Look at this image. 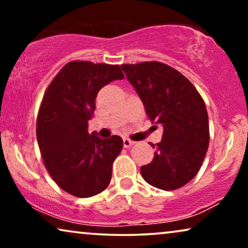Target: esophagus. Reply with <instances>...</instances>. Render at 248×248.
Listing matches in <instances>:
<instances>
[{"label":"esophagus","instance_id":"esophagus-1","mask_svg":"<svg viewBox=\"0 0 248 248\" xmlns=\"http://www.w3.org/2000/svg\"><path fill=\"white\" fill-rule=\"evenodd\" d=\"M134 144V142L133 141H131V140H128V139H124L123 140V145H124V148H126V149H128V148H131L132 145Z\"/></svg>","mask_w":248,"mask_h":248}]
</instances>
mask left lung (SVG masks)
<instances>
[{"label":"left lung","instance_id":"obj_1","mask_svg":"<svg viewBox=\"0 0 248 248\" xmlns=\"http://www.w3.org/2000/svg\"><path fill=\"white\" fill-rule=\"evenodd\" d=\"M122 69L144 105L152 123L164 127L150 164L141 167L144 181L174 191L191 182L209 147V117L195 87L177 70L160 62L123 64Z\"/></svg>","mask_w":248,"mask_h":248}]
</instances>
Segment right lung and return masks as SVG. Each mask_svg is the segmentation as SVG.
Returning a JSON list of instances; mask_svg holds the SVG:
<instances>
[{
  "label": "right lung",
  "instance_id": "right-lung-1",
  "mask_svg": "<svg viewBox=\"0 0 248 248\" xmlns=\"http://www.w3.org/2000/svg\"><path fill=\"white\" fill-rule=\"evenodd\" d=\"M124 79L118 65L69 62L47 88L37 117L36 133L44 165L54 182L77 198L99 194L109 185L113 162L123 148L118 135L89 134L88 121L98 91Z\"/></svg>",
  "mask_w": 248,
  "mask_h": 248
}]
</instances>
